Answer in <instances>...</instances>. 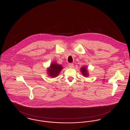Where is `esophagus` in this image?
<instances>
[{"instance_id": "34e87169", "label": "esophagus", "mask_w": 130, "mask_h": 130, "mask_svg": "<svg viewBox=\"0 0 130 130\" xmlns=\"http://www.w3.org/2000/svg\"><path fill=\"white\" fill-rule=\"evenodd\" d=\"M74 67V64L72 63H70L69 64V67L70 68H73Z\"/></svg>"}]
</instances>
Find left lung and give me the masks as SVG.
<instances>
[{"instance_id": "obj_1", "label": "left lung", "mask_w": 130, "mask_h": 130, "mask_svg": "<svg viewBox=\"0 0 130 130\" xmlns=\"http://www.w3.org/2000/svg\"><path fill=\"white\" fill-rule=\"evenodd\" d=\"M80 71L83 74V75L84 76H88V72L87 70V68L86 67H82V69H80Z\"/></svg>"}]
</instances>
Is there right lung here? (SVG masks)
<instances>
[{
  "label": "right lung",
  "mask_w": 130,
  "mask_h": 130,
  "mask_svg": "<svg viewBox=\"0 0 130 130\" xmlns=\"http://www.w3.org/2000/svg\"><path fill=\"white\" fill-rule=\"evenodd\" d=\"M62 68H63L61 65L56 63H53L50 65V67L47 69V73L51 77H57Z\"/></svg>",
  "instance_id": "right-lung-1"
}]
</instances>
